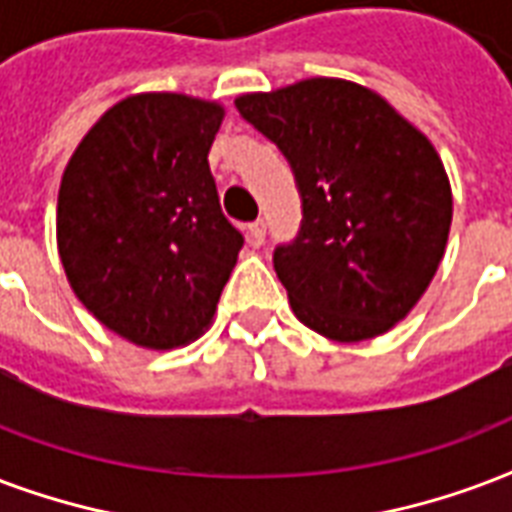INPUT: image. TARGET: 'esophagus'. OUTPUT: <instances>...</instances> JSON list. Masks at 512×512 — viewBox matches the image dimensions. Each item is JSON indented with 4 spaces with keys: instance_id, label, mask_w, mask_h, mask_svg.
<instances>
[{
    "instance_id": "obj_1",
    "label": "esophagus",
    "mask_w": 512,
    "mask_h": 512,
    "mask_svg": "<svg viewBox=\"0 0 512 512\" xmlns=\"http://www.w3.org/2000/svg\"><path fill=\"white\" fill-rule=\"evenodd\" d=\"M249 244L252 247H260L265 241V222L263 220H255V222H249Z\"/></svg>"
}]
</instances>
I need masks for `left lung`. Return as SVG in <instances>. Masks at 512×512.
I'll return each instance as SVG.
<instances>
[{
  "mask_svg": "<svg viewBox=\"0 0 512 512\" xmlns=\"http://www.w3.org/2000/svg\"><path fill=\"white\" fill-rule=\"evenodd\" d=\"M290 163L298 236L273 249L295 317L333 341L386 333L446 252L451 185L438 152L378 93L314 77L236 99Z\"/></svg>",
  "mask_w": 512,
  "mask_h": 512,
  "instance_id": "8db88e82",
  "label": "left lung"
}]
</instances>
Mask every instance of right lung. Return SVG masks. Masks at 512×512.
Wrapping results in <instances>:
<instances>
[{"mask_svg": "<svg viewBox=\"0 0 512 512\" xmlns=\"http://www.w3.org/2000/svg\"><path fill=\"white\" fill-rule=\"evenodd\" d=\"M222 107L182 93L120 101L88 131L58 190V255L101 325L174 349L204 333L244 236L222 214L209 147Z\"/></svg>", "mask_w": 512, "mask_h": 512, "instance_id": "1", "label": "right lung"}]
</instances>
